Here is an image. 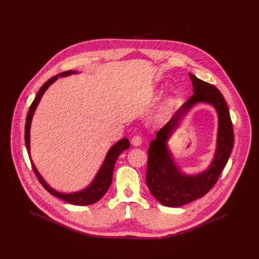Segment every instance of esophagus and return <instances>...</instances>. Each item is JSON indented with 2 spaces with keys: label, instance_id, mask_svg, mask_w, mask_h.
<instances>
[{
  "label": "esophagus",
  "instance_id": "esophagus-1",
  "mask_svg": "<svg viewBox=\"0 0 259 259\" xmlns=\"http://www.w3.org/2000/svg\"><path fill=\"white\" fill-rule=\"evenodd\" d=\"M142 143H143V140H142V137H141V136L136 135L133 137V139H132V145H133L134 147L141 146Z\"/></svg>",
  "mask_w": 259,
  "mask_h": 259
}]
</instances>
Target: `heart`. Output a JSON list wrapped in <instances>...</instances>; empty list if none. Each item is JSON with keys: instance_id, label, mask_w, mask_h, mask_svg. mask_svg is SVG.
Returning a JSON list of instances; mask_svg holds the SVG:
<instances>
[{"instance_id": "b5f03b06", "label": "heart", "mask_w": 259, "mask_h": 259, "mask_svg": "<svg viewBox=\"0 0 259 259\" xmlns=\"http://www.w3.org/2000/svg\"><path fill=\"white\" fill-rule=\"evenodd\" d=\"M171 104H172V99L171 98H167L165 100V109H168L170 106H171Z\"/></svg>"}]
</instances>
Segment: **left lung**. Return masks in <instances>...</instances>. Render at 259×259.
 Wrapping results in <instances>:
<instances>
[{"label": "left lung", "instance_id": "1", "mask_svg": "<svg viewBox=\"0 0 259 259\" xmlns=\"http://www.w3.org/2000/svg\"><path fill=\"white\" fill-rule=\"evenodd\" d=\"M193 95L172 115L171 120L156 133L148 148L147 185L150 193L166 207H181L206 195L218 182L234 145L233 126L227 104L221 91L189 74ZM198 102L211 104L218 112L217 149L209 168L197 175H185L174 161L166 141L185 114Z\"/></svg>", "mask_w": 259, "mask_h": 259}]
</instances>
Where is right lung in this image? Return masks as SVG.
Segmentation results:
<instances>
[{"mask_svg": "<svg viewBox=\"0 0 259 259\" xmlns=\"http://www.w3.org/2000/svg\"><path fill=\"white\" fill-rule=\"evenodd\" d=\"M73 74H77V72L75 71H67L64 73L51 77L49 79L42 87H40L39 91L37 92V96L35 100L33 101L27 117H26V124H25V144H26V148L30 157V160L32 163V167L33 170L37 176V180L39 181V183L41 185L50 192L51 195L56 196V197L60 198L62 200L74 204V205H78V206H87V205H91L96 203L101 198L103 197L106 192L109 190L110 186L112 182V174H113V168H114V164L115 161L118 158V156L120 155V153L124 151L125 149L130 148V142L128 141V139L123 138L120 141H118L117 143H115L108 151L106 158L103 162L100 170H99L97 175L95 176L94 180L92 181V183L87 186V188L77 191V192H73V193H63L56 191L55 189L51 188L50 185H48V183L44 180V178L40 176V174L37 172L36 166L33 164V161L31 159V152H30V129H31V123H32V118L33 115L35 113V111L37 109V105L40 101V99L42 97L44 93L47 91V89L58 79L59 76H68Z\"/></svg>", "mask_w": 259, "mask_h": 259, "instance_id": "1", "label": "right lung"}]
</instances>
